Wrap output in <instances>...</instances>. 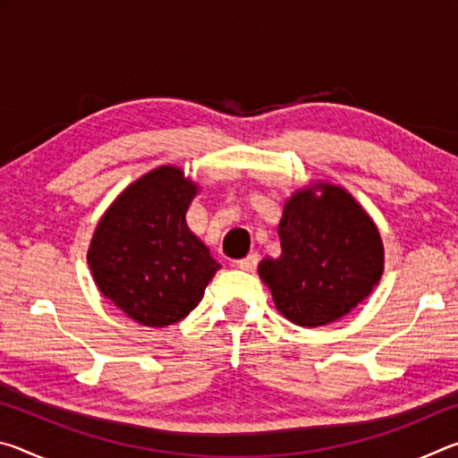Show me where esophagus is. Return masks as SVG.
<instances>
[{
	"label": "esophagus",
	"instance_id": "obj_1",
	"mask_svg": "<svg viewBox=\"0 0 458 458\" xmlns=\"http://www.w3.org/2000/svg\"><path fill=\"white\" fill-rule=\"evenodd\" d=\"M259 260H260L259 254L257 252H250L246 259L238 260V268L240 270H254V268L259 267Z\"/></svg>",
	"mask_w": 458,
	"mask_h": 458
}]
</instances>
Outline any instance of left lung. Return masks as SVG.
Masks as SVG:
<instances>
[{
    "mask_svg": "<svg viewBox=\"0 0 458 458\" xmlns=\"http://www.w3.org/2000/svg\"><path fill=\"white\" fill-rule=\"evenodd\" d=\"M324 193L317 197L314 191ZM281 259H265L259 275L286 319L317 327L352 311L384 270L379 232L344 188L317 185L286 201L278 224Z\"/></svg>",
    "mask_w": 458,
    "mask_h": 458,
    "instance_id": "left-lung-1",
    "label": "left lung"
}]
</instances>
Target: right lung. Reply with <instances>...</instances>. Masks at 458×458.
<instances>
[{"label":"right lung","mask_w":458,"mask_h":458,"mask_svg":"<svg viewBox=\"0 0 458 458\" xmlns=\"http://www.w3.org/2000/svg\"><path fill=\"white\" fill-rule=\"evenodd\" d=\"M193 196L182 169L157 167L114 199L92 236L98 291L147 327L182 321L220 268L185 224Z\"/></svg>","instance_id":"1"}]
</instances>
